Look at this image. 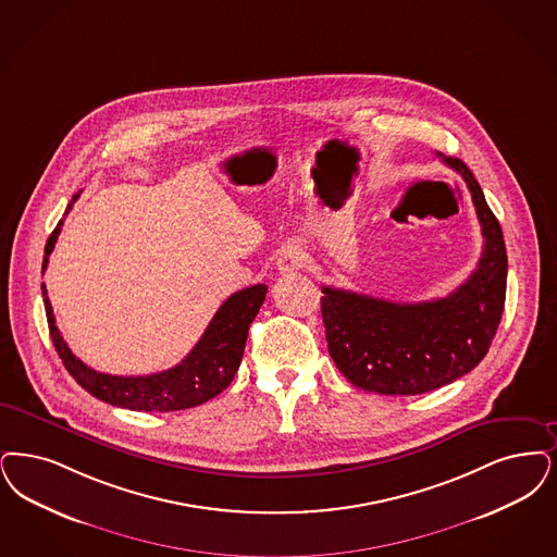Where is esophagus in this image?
Returning a JSON list of instances; mask_svg holds the SVG:
<instances>
[{"instance_id": "esophagus-1", "label": "esophagus", "mask_w": 557, "mask_h": 557, "mask_svg": "<svg viewBox=\"0 0 557 557\" xmlns=\"http://www.w3.org/2000/svg\"><path fill=\"white\" fill-rule=\"evenodd\" d=\"M305 265V252L298 246H284L277 255V269L280 273H292Z\"/></svg>"}]
</instances>
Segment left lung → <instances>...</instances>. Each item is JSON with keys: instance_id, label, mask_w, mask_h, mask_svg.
Instances as JSON below:
<instances>
[{"instance_id": "1", "label": "left lung", "mask_w": 557, "mask_h": 557, "mask_svg": "<svg viewBox=\"0 0 557 557\" xmlns=\"http://www.w3.org/2000/svg\"><path fill=\"white\" fill-rule=\"evenodd\" d=\"M467 182L485 238L479 265L445 298L400 305L323 286L330 357L364 392L417 396L470 373L490 350L506 302L508 255L502 225L467 163L444 157Z\"/></svg>"}]
</instances>
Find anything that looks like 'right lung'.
<instances>
[{"label":"right lung","instance_id":"obj_1","mask_svg":"<svg viewBox=\"0 0 557 557\" xmlns=\"http://www.w3.org/2000/svg\"><path fill=\"white\" fill-rule=\"evenodd\" d=\"M78 197L81 195L72 197L66 213ZM62 223L64 222L55 225V230L51 232L45 245L44 271L49 263V255L55 246L58 234L62 230ZM41 289H44L49 334L67 373L97 400L108 401L112 406L128 408V410H138V412L184 410L222 394L240 367V360L245 355L248 325L252 323V319L257 317L268 296L265 284H257L232 294L213 314L205 334L200 335L197 346L184 357L180 364L145 377H120V375L99 373L87 367L81 358L72 355V350L67 348L64 337L55 325V317H53L45 284H41Z\"/></svg>","mask_w":557,"mask_h":557}]
</instances>
